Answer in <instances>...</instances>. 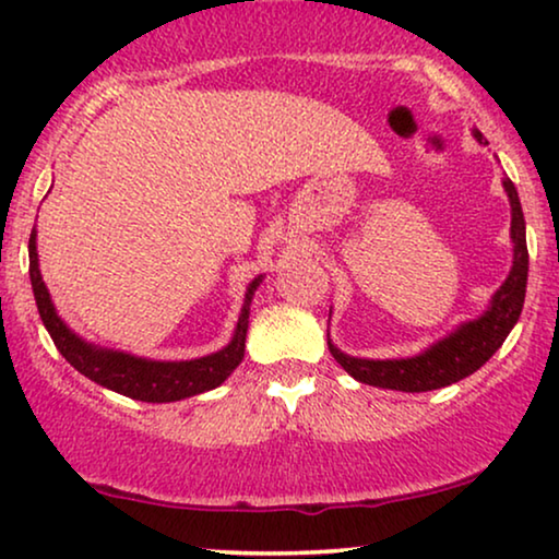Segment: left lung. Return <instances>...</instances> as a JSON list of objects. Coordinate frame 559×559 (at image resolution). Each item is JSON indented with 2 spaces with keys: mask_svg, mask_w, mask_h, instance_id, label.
<instances>
[{
  "mask_svg": "<svg viewBox=\"0 0 559 559\" xmlns=\"http://www.w3.org/2000/svg\"><path fill=\"white\" fill-rule=\"evenodd\" d=\"M478 144H488L486 136L473 129ZM503 190H507L511 203V243H514V262H511L509 277L496 289L488 308L478 318L465 320L453 328L445 338L435 341L432 346L419 350L407 358H358L348 356L335 346L328 333V348L335 361L346 369L350 377L361 384L379 386V389H396V392H432L455 384L473 371H478L501 343L507 341L511 328L516 325L519 316L524 308L526 295V274H530V251H526V226L522 203L514 182L503 178Z\"/></svg>",
  "mask_w": 559,
  "mask_h": 559,
  "instance_id": "8db88e82",
  "label": "left lung"
}]
</instances>
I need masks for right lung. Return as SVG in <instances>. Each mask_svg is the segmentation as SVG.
Here are the masks:
<instances>
[{
    "label": "right lung",
    "mask_w": 559,
    "mask_h": 559,
    "mask_svg": "<svg viewBox=\"0 0 559 559\" xmlns=\"http://www.w3.org/2000/svg\"><path fill=\"white\" fill-rule=\"evenodd\" d=\"M29 282H33V293L37 302V312H40L45 331L50 333L52 343H56L60 354L75 371L83 377L96 381L98 386L111 389V392L124 394L129 400L140 402H180L188 396L211 392L224 384L231 377L236 366L243 358V343H247L249 331V305L254 300L257 287L262 285L264 274H259L249 282L247 295H243V308L239 312V323L234 328L231 341L216 354L190 358V361H152V358H142L134 354H124V350H114L96 346L79 333L66 325V320L58 316L56 305L50 300L48 287H45L40 262H37V231L33 228L29 234Z\"/></svg>",
    "instance_id": "right-lung-1"
}]
</instances>
